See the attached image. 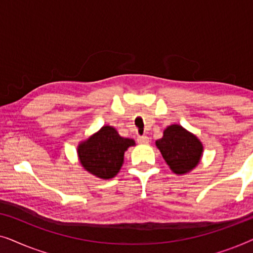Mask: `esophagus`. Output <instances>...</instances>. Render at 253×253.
<instances>
[{
	"instance_id": "obj_1",
	"label": "esophagus",
	"mask_w": 253,
	"mask_h": 253,
	"mask_svg": "<svg viewBox=\"0 0 253 253\" xmlns=\"http://www.w3.org/2000/svg\"><path fill=\"white\" fill-rule=\"evenodd\" d=\"M138 143L139 144H148V141H150V138L147 136H139L137 138Z\"/></svg>"
}]
</instances>
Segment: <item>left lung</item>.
I'll return each instance as SVG.
<instances>
[{"label": "left lung", "mask_w": 253, "mask_h": 253, "mask_svg": "<svg viewBox=\"0 0 253 253\" xmlns=\"http://www.w3.org/2000/svg\"><path fill=\"white\" fill-rule=\"evenodd\" d=\"M165 161L175 174L182 175L199 164L203 145L198 138L177 124L168 126L155 141Z\"/></svg>", "instance_id": "left-lung-1"}]
</instances>
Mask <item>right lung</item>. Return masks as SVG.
Here are the masks:
<instances>
[{
  "label": "right lung",
  "mask_w": 253,
  "mask_h": 253,
  "mask_svg": "<svg viewBox=\"0 0 253 253\" xmlns=\"http://www.w3.org/2000/svg\"><path fill=\"white\" fill-rule=\"evenodd\" d=\"M133 145V139L121 137L113 126H106L79 145V160L96 177L113 178L122 167L124 152Z\"/></svg>",
  "instance_id": "right-lung-1"
}]
</instances>
